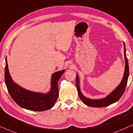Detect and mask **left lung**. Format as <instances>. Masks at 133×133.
Instances as JSON below:
<instances>
[{"mask_svg": "<svg viewBox=\"0 0 133 133\" xmlns=\"http://www.w3.org/2000/svg\"><path fill=\"white\" fill-rule=\"evenodd\" d=\"M124 45V54H125V73H124L122 81L121 82L120 85L117 87L114 91H112L110 95H109L106 97L101 99H90L87 98L82 95V92L80 91V88H79V78L78 75H76V87L78 91V93L79 97L80 98L82 101L86 105L88 106L93 107H102L108 106L110 104L114 103V102L118 101L120 98L122 97L123 94L125 91L126 87L128 82V78L129 76V65L128 61L126 55V49L125 43Z\"/></svg>", "mask_w": 133, "mask_h": 133, "instance_id": "8db88e82", "label": "left lung"}]
</instances>
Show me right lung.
Masks as SVG:
<instances>
[{
  "mask_svg": "<svg viewBox=\"0 0 133 133\" xmlns=\"http://www.w3.org/2000/svg\"><path fill=\"white\" fill-rule=\"evenodd\" d=\"M5 62V82L8 93L18 105L34 111H43L54 106L59 94L58 81L65 70L55 72L52 75L51 90L49 93L43 94L25 90L13 82L8 71L6 58Z\"/></svg>",
  "mask_w": 133,
  "mask_h": 133,
  "instance_id": "1",
  "label": "right lung"
}]
</instances>
